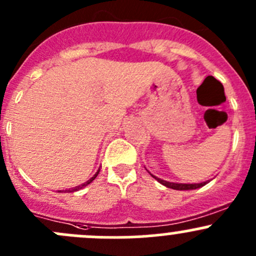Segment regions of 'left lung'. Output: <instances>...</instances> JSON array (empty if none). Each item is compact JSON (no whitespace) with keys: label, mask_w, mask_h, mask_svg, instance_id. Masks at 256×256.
I'll use <instances>...</instances> for the list:
<instances>
[{"label":"left lung","mask_w":256,"mask_h":256,"mask_svg":"<svg viewBox=\"0 0 256 256\" xmlns=\"http://www.w3.org/2000/svg\"><path fill=\"white\" fill-rule=\"evenodd\" d=\"M151 174L152 177L154 178V180H157V182H160L161 184H164V187L167 188H172V190H197V188H200L203 187V186H206L207 183H209V180H206V182H200V183H176V182H168V180H161V178L154 176L152 174Z\"/></svg>","instance_id":"obj_1"}]
</instances>
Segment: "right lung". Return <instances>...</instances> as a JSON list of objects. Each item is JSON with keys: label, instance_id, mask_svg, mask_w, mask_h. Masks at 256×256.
Listing matches in <instances>:
<instances>
[{"label": "right lung", "instance_id": "right-lung-1", "mask_svg": "<svg viewBox=\"0 0 256 256\" xmlns=\"http://www.w3.org/2000/svg\"><path fill=\"white\" fill-rule=\"evenodd\" d=\"M99 172H100V168L98 170V172H96V174H95L94 176H92V178H90V180H88L86 182H85V183H82V184H80V186H76V187H74V188H69V190H66V192H68V193H70V192H76V190H82V188L86 187L88 184H90V183H92V180H94L95 178H96L98 174H99ZM58 192H59V193H63L64 190H58Z\"/></svg>", "mask_w": 256, "mask_h": 256}]
</instances>
